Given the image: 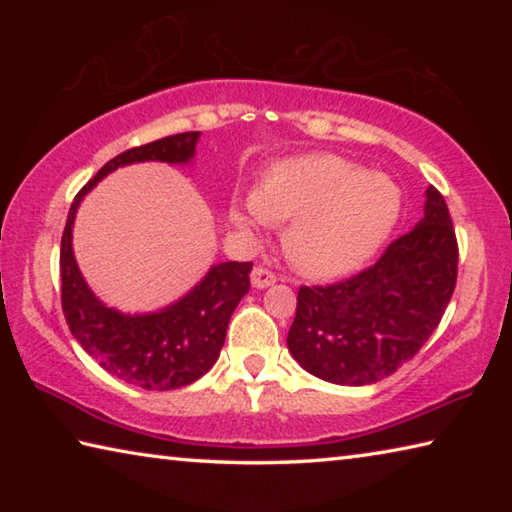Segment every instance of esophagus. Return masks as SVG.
<instances>
[{
  "label": "esophagus",
  "mask_w": 512,
  "mask_h": 512,
  "mask_svg": "<svg viewBox=\"0 0 512 512\" xmlns=\"http://www.w3.org/2000/svg\"><path fill=\"white\" fill-rule=\"evenodd\" d=\"M275 280H277L275 273L268 271V268H264V266H255L253 273H250V284H253L255 289L271 287V284H275Z\"/></svg>",
  "instance_id": "1"
}]
</instances>
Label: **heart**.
I'll use <instances>...</instances> for the list:
<instances>
[{
  "mask_svg": "<svg viewBox=\"0 0 512 512\" xmlns=\"http://www.w3.org/2000/svg\"><path fill=\"white\" fill-rule=\"evenodd\" d=\"M402 212L391 178L339 155H302L275 162L244 207L239 228L293 219L287 248L293 262L320 277L354 271L384 246Z\"/></svg>",
  "mask_w": 512,
  "mask_h": 512,
  "instance_id": "1",
  "label": "heart"
}]
</instances>
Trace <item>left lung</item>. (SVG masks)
I'll use <instances>...</instances> for the list:
<instances>
[{"instance_id":"1","label":"left lung","mask_w":512,"mask_h":512,"mask_svg":"<svg viewBox=\"0 0 512 512\" xmlns=\"http://www.w3.org/2000/svg\"><path fill=\"white\" fill-rule=\"evenodd\" d=\"M458 244L443 194L427 189L424 216L350 280L300 287L291 357L318 379L366 386L413 359L452 300Z\"/></svg>"}]
</instances>
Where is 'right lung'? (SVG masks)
I'll use <instances>...</instances> for the list:
<instances>
[{
    "label": "right lung",
    "mask_w": 512,
    "mask_h": 512,
    "mask_svg": "<svg viewBox=\"0 0 512 512\" xmlns=\"http://www.w3.org/2000/svg\"><path fill=\"white\" fill-rule=\"evenodd\" d=\"M201 133H178L135 146L103 164L69 207L60 241V300L69 332L81 348L126 384L146 391H171L210 370L225 341L230 316L250 289V262L214 264L196 287L151 314H121L94 296L74 259L72 228L90 189L119 167L135 162L189 164Z\"/></svg>",
    "instance_id": "right-lung-1"
}]
</instances>
